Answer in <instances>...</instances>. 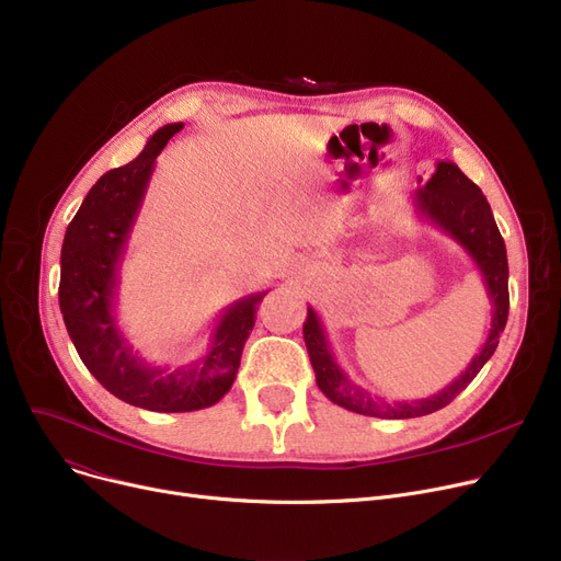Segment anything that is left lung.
I'll return each mask as SVG.
<instances>
[{
  "mask_svg": "<svg viewBox=\"0 0 561 561\" xmlns=\"http://www.w3.org/2000/svg\"><path fill=\"white\" fill-rule=\"evenodd\" d=\"M421 184V180H419ZM414 206L421 218L430 225L438 227L448 233L453 241H457L468 256L473 259L478 271L484 277V286L489 293V300L493 305L491 316V330L480 347L473 362L446 389L421 400H402V402H387L377 396H370L362 387L352 381L345 370L336 364L332 345L328 341L325 328L313 311L307 307V320L302 325L305 343L309 359L316 373V385L325 393L334 404L355 411L362 416L375 419H416L427 416L432 411L444 409L450 404L468 385L476 379L482 366L491 359L497 347V339L507 325L510 313V265H507V250L503 236L497 231L493 220L491 206L478 184H473L468 176L453 163V161H438L430 182L421 184L414 197Z\"/></svg>",
  "mask_w": 561,
  "mask_h": 561,
  "instance_id": "left-lung-1",
  "label": "left lung"
}]
</instances>
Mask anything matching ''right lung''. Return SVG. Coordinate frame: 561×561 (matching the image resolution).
<instances>
[{"mask_svg":"<svg viewBox=\"0 0 561 561\" xmlns=\"http://www.w3.org/2000/svg\"><path fill=\"white\" fill-rule=\"evenodd\" d=\"M182 129L184 123L161 127L134 161L108 170L88 191L66 229L58 282V305L83 366L115 398L163 414L211 407L231 389L256 305L268 293L256 290L225 307L204 355L174 370L140 359L117 328L115 296L129 233L157 157Z\"/></svg>","mask_w":561,"mask_h":561,"instance_id":"1","label":"right lung"}]
</instances>
